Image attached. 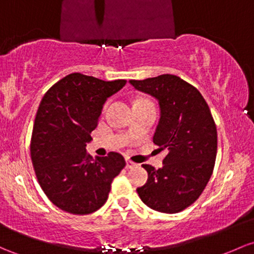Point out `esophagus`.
I'll use <instances>...</instances> for the list:
<instances>
[{
  "instance_id": "1",
  "label": "esophagus",
  "mask_w": 254,
  "mask_h": 254,
  "mask_svg": "<svg viewBox=\"0 0 254 254\" xmlns=\"http://www.w3.org/2000/svg\"><path fill=\"white\" fill-rule=\"evenodd\" d=\"M125 161H127V169H132L135 168V166H137V164L133 163V161L130 160V159H127Z\"/></svg>"
}]
</instances>
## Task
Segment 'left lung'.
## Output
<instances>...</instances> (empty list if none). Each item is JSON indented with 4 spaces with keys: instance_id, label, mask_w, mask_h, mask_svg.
<instances>
[{
    "instance_id": "1",
    "label": "left lung",
    "mask_w": 254,
    "mask_h": 254,
    "mask_svg": "<svg viewBox=\"0 0 254 254\" xmlns=\"http://www.w3.org/2000/svg\"><path fill=\"white\" fill-rule=\"evenodd\" d=\"M129 83L158 101L160 118L153 142L168 153L163 168L142 165L148 180L136 191L152 210L181 212L200 196L212 175L217 129L211 111L196 88L174 74Z\"/></svg>"
}]
</instances>
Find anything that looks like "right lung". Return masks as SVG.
I'll return each instance as SVG.
<instances>
[{
	"label": "right lung",
	"instance_id": "1",
	"mask_svg": "<svg viewBox=\"0 0 254 254\" xmlns=\"http://www.w3.org/2000/svg\"><path fill=\"white\" fill-rule=\"evenodd\" d=\"M125 84L124 79L105 82L71 73L44 94L30 150L41 188L60 210L95 212L107 200L113 178L125 166L119 153L94 159L85 150L106 100Z\"/></svg>",
	"mask_w": 254,
	"mask_h": 254
}]
</instances>
